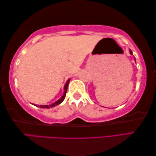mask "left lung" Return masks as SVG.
Segmentation results:
<instances>
[{"instance_id": "obj_1", "label": "left lung", "mask_w": 156, "mask_h": 156, "mask_svg": "<svg viewBox=\"0 0 156 156\" xmlns=\"http://www.w3.org/2000/svg\"><path fill=\"white\" fill-rule=\"evenodd\" d=\"M130 54H131V55H133V52H132V51H131V50H130ZM135 61H136V58H135Z\"/></svg>"}]
</instances>
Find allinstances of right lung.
Instances as JSON below:
<instances>
[{
  "instance_id": "right-lung-1",
  "label": "right lung",
  "mask_w": 156,
  "mask_h": 156,
  "mask_svg": "<svg viewBox=\"0 0 156 156\" xmlns=\"http://www.w3.org/2000/svg\"><path fill=\"white\" fill-rule=\"evenodd\" d=\"M70 79H69V80L67 81V82H66V83L65 84L64 93H63V95H62V97H61V98L59 99H58V101H55V103L50 104V105H40V106H39V105H37V104H33V105L35 106H37V107L39 106V107H40V108H50V107H51V108H52V107H55L56 106L58 105V104H61V102H62L63 100H64V99L66 98V93H67V88H68V83H69V82H70Z\"/></svg>"
}]
</instances>
